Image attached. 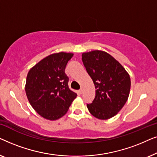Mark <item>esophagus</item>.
I'll list each match as a JSON object with an SVG mask.
<instances>
[{"label": "esophagus", "instance_id": "esophagus-1", "mask_svg": "<svg viewBox=\"0 0 157 157\" xmlns=\"http://www.w3.org/2000/svg\"><path fill=\"white\" fill-rule=\"evenodd\" d=\"M83 89H82V88H81V89H80L78 90V93L80 94H82V93H83Z\"/></svg>", "mask_w": 157, "mask_h": 157}]
</instances>
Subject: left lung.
Segmentation results:
<instances>
[{"label":"left lung","mask_w":157,"mask_h":157,"mask_svg":"<svg viewBox=\"0 0 157 157\" xmlns=\"http://www.w3.org/2000/svg\"><path fill=\"white\" fill-rule=\"evenodd\" d=\"M82 61L96 88L95 98L87 104L89 112L101 120L114 117L129 96V74L119 61L103 51L83 53Z\"/></svg>","instance_id":"8db88e82"}]
</instances>
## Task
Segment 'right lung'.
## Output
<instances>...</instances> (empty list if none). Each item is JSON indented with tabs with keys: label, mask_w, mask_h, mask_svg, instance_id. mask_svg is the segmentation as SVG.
<instances>
[{
	"label": "right lung",
	"mask_w": 157,
	"mask_h": 157,
	"mask_svg": "<svg viewBox=\"0 0 157 157\" xmlns=\"http://www.w3.org/2000/svg\"><path fill=\"white\" fill-rule=\"evenodd\" d=\"M72 53L59 52L44 58L28 73L25 90L34 110L44 119L53 121L67 112L77 94L68 88L65 74Z\"/></svg>",
	"instance_id": "obj_1"
}]
</instances>
